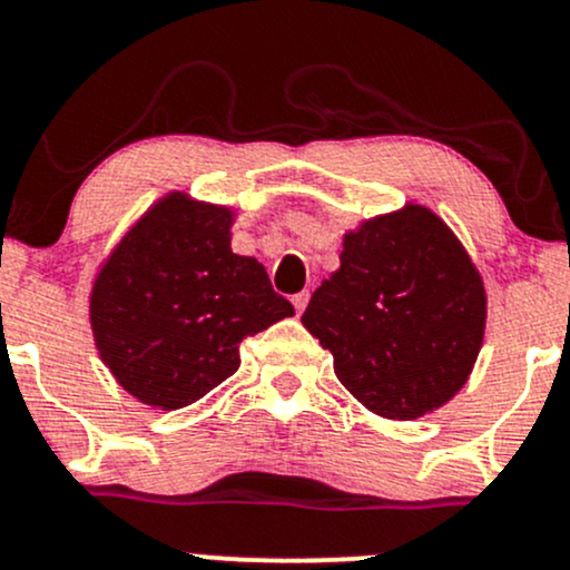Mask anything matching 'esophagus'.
<instances>
[{"label":"esophagus","mask_w":570,"mask_h":570,"mask_svg":"<svg viewBox=\"0 0 570 570\" xmlns=\"http://www.w3.org/2000/svg\"><path fill=\"white\" fill-rule=\"evenodd\" d=\"M307 297H311V294H307V292H299V294H294V297H292V305H294V311H297V313H303V311H305V305H307Z\"/></svg>","instance_id":"obj_1"}]
</instances>
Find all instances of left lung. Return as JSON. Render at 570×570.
<instances>
[{
    "label": "left lung",
    "instance_id": "left-lung-1",
    "mask_svg": "<svg viewBox=\"0 0 570 570\" xmlns=\"http://www.w3.org/2000/svg\"><path fill=\"white\" fill-rule=\"evenodd\" d=\"M485 316L466 248L434 212L407 203L345 233L340 271L313 292L303 324L364 407L412 421L469 381Z\"/></svg>",
    "mask_w": 570,
    "mask_h": 570
}]
</instances>
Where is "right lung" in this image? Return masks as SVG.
Wrapping results in <instances>:
<instances>
[{
	"label": "right lung",
	"mask_w": 570,
	"mask_h": 570,
	"mask_svg": "<svg viewBox=\"0 0 570 570\" xmlns=\"http://www.w3.org/2000/svg\"><path fill=\"white\" fill-rule=\"evenodd\" d=\"M233 212L171 193L126 233L90 292L96 348L149 407L198 402L240 367V343L294 316L267 271L230 248Z\"/></svg>",
	"instance_id": "right-lung-1"
}]
</instances>
